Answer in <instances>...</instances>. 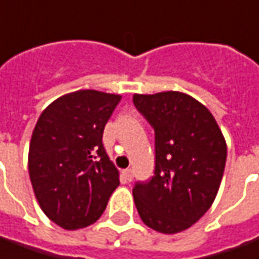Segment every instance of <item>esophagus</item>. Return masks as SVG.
I'll return each mask as SVG.
<instances>
[{"label":"esophagus","instance_id":"34e87169","mask_svg":"<svg viewBox=\"0 0 259 259\" xmlns=\"http://www.w3.org/2000/svg\"><path fill=\"white\" fill-rule=\"evenodd\" d=\"M123 175L124 178H126V181H129V182L133 180V172H132V169H124Z\"/></svg>","mask_w":259,"mask_h":259}]
</instances>
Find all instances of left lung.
<instances>
[{"label": "left lung", "mask_w": 259, "mask_h": 259, "mask_svg": "<svg viewBox=\"0 0 259 259\" xmlns=\"http://www.w3.org/2000/svg\"><path fill=\"white\" fill-rule=\"evenodd\" d=\"M133 104L155 132V169L133 196L143 223L162 234L189 229L210 209L227 157L216 119L191 95L135 94Z\"/></svg>", "instance_id": "1"}]
</instances>
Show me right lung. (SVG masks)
Wrapping results in <instances>:
<instances>
[{"label": "right lung", "mask_w": 259, "mask_h": 259, "mask_svg": "<svg viewBox=\"0 0 259 259\" xmlns=\"http://www.w3.org/2000/svg\"><path fill=\"white\" fill-rule=\"evenodd\" d=\"M120 99L79 90L53 101L37 119L29 144V177L43 213L64 230L95 223L120 184L102 144L105 124Z\"/></svg>", "instance_id": "add662e5"}]
</instances>
